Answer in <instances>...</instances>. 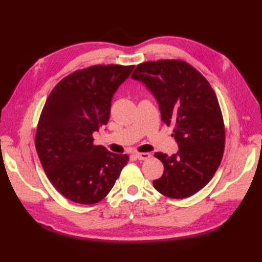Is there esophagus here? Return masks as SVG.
Listing matches in <instances>:
<instances>
[{
    "label": "esophagus",
    "mask_w": 262,
    "mask_h": 262,
    "mask_svg": "<svg viewBox=\"0 0 262 262\" xmlns=\"http://www.w3.org/2000/svg\"><path fill=\"white\" fill-rule=\"evenodd\" d=\"M136 157L139 161H146L147 158L150 157V154L149 153H137Z\"/></svg>",
    "instance_id": "34e87169"
}]
</instances>
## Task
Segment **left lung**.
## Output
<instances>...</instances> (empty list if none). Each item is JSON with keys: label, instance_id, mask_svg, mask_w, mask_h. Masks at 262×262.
I'll return each instance as SVG.
<instances>
[{"label": "left lung", "instance_id": "1", "mask_svg": "<svg viewBox=\"0 0 262 262\" xmlns=\"http://www.w3.org/2000/svg\"><path fill=\"white\" fill-rule=\"evenodd\" d=\"M131 77L154 95L162 121L173 126L171 136L179 146L171 156L154 154L164 165L154 188L172 199L196 193L212 179L224 153L225 129L215 93L200 72L182 60L141 63Z\"/></svg>", "mask_w": 262, "mask_h": 262}]
</instances>
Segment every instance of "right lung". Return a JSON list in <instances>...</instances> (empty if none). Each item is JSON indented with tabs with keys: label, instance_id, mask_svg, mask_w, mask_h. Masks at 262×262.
I'll use <instances>...</instances> for the list:
<instances>
[{
	"label": "right lung",
	"instance_id": "obj_1",
	"mask_svg": "<svg viewBox=\"0 0 262 262\" xmlns=\"http://www.w3.org/2000/svg\"><path fill=\"white\" fill-rule=\"evenodd\" d=\"M134 66H94L61 80L50 93L36 133V149L46 175L67 199L97 203L113 189L129 157L94 144L106 125L114 94Z\"/></svg>",
	"mask_w": 262,
	"mask_h": 262
}]
</instances>
